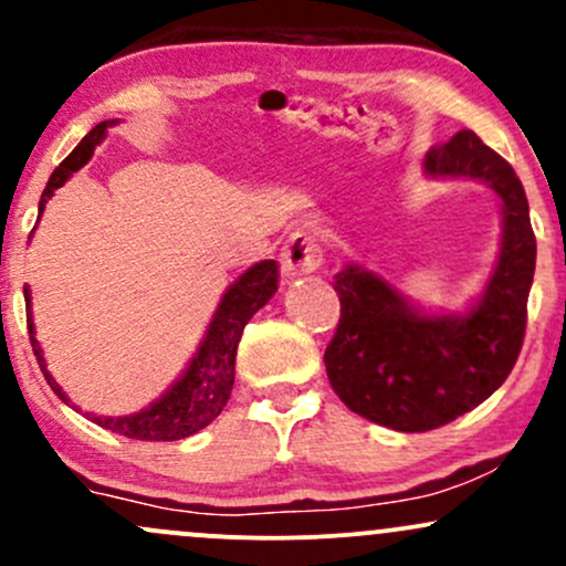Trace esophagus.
Returning <instances> with one entry per match:
<instances>
[{
	"instance_id": "esophagus-1",
	"label": "esophagus",
	"mask_w": 566,
	"mask_h": 566,
	"mask_svg": "<svg viewBox=\"0 0 566 566\" xmlns=\"http://www.w3.org/2000/svg\"><path fill=\"white\" fill-rule=\"evenodd\" d=\"M324 263V250L319 239L311 231L290 233L287 244L282 250V271L287 279L316 274Z\"/></svg>"
}]
</instances>
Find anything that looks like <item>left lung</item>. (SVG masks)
I'll return each instance as SVG.
<instances>
[{
    "label": "left lung",
    "instance_id": "obj_1",
    "mask_svg": "<svg viewBox=\"0 0 566 566\" xmlns=\"http://www.w3.org/2000/svg\"><path fill=\"white\" fill-rule=\"evenodd\" d=\"M431 180H479L500 199V252L465 311H431L359 263L337 271L340 324L324 354L333 391L350 412L420 433L452 423L503 386L522 350L535 276V233L522 180L471 129L433 148Z\"/></svg>",
    "mask_w": 566,
    "mask_h": 566
}]
</instances>
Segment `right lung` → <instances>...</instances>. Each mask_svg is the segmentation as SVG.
<instances>
[{"mask_svg":"<svg viewBox=\"0 0 566 566\" xmlns=\"http://www.w3.org/2000/svg\"><path fill=\"white\" fill-rule=\"evenodd\" d=\"M116 119H106L101 125H95L84 135L80 146L61 161V167L50 175L48 188H44L42 199H39V216L44 212L48 199H53V193L61 188L76 170H82L90 159H93L95 146H101L106 138L108 127H114ZM279 290V265L276 261H261L244 271L237 282L229 284V290L220 297L216 314H212L210 324H207L205 337H201L197 354L191 356L188 367L184 369L178 380L167 388L159 399H154L151 405L143 407L140 412L129 415H90V420L97 423L106 431L119 433L127 439H140V441H178L201 431L205 426H210L212 420L223 412L226 401H229L231 388H233V367H237V346L242 340L244 324L263 308L265 303L274 297ZM25 297V322H29V337L34 356L42 367L44 380L50 382L55 396L61 401H66L69 407L71 399L57 386V380L50 375L48 359H44L42 346L36 340V327H34V314H31V290L23 287ZM76 409V407H74Z\"/></svg>","mask_w":566,"mask_h":566,"instance_id":"1","label":"right lung"}]
</instances>
